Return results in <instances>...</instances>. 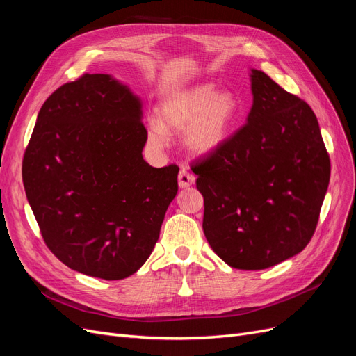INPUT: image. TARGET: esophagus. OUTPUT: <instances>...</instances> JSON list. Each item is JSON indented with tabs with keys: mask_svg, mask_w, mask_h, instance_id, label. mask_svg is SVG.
Returning a JSON list of instances; mask_svg holds the SVG:
<instances>
[{
	"mask_svg": "<svg viewBox=\"0 0 356 356\" xmlns=\"http://www.w3.org/2000/svg\"><path fill=\"white\" fill-rule=\"evenodd\" d=\"M195 181H196L195 175H193L191 172H190L187 168H182V169L179 170V175H178V184H179V187H181V188H187V187L193 186V184H195Z\"/></svg>",
	"mask_w": 356,
	"mask_h": 356,
	"instance_id": "34e87169",
	"label": "esophagus"
}]
</instances>
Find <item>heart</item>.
I'll return each instance as SVG.
<instances>
[{"label": "heart", "mask_w": 356, "mask_h": 356, "mask_svg": "<svg viewBox=\"0 0 356 356\" xmlns=\"http://www.w3.org/2000/svg\"><path fill=\"white\" fill-rule=\"evenodd\" d=\"M159 117H149L147 134L154 147L168 143L169 132L184 131V144L195 154H209L232 135L239 117V102L229 90L200 84L169 95L160 102Z\"/></svg>", "instance_id": "obj_1"}]
</instances>
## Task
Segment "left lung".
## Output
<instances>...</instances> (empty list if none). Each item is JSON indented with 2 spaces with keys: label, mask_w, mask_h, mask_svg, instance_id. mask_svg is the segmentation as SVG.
<instances>
[{
  "label": "left lung",
  "mask_w": 356,
  "mask_h": 356,
  "mask_svg": "<svg viewBox=\"0 0 356 356\" xmlns=\"http://www.w3.org/2000/svg\"><path fill=\"white\" fill-rule=\"evenodd\" d=\"M251 90L246 124L191 170L212 251L230 267L261 270L310 242L331 165L305 101L258 70H251Z\"/></svg>",
  "instance_id": "1"
}]
</instances>
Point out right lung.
Listing matches in <instances>:
<instances>
[{
	"label": "right lung",
	"instance_id": "1",
	"mask_svg": "<svg viewBox=\"0 0 356 356\" xmlns=\"http://www.w3.org/2000/svg\"><path fill=\"white\" fill-rule=\"evenodd\" d=\"M141 101L108 74H84L42 104L24 187L49 250L75 272L118 281L139 270L178 191L177 165L149 166Z\"/></svg>",
	"mask_w": 356,
	"mask_h": 356
}]
</instances>
